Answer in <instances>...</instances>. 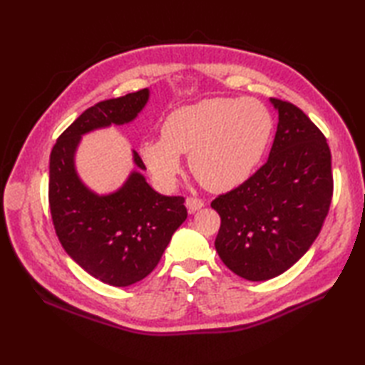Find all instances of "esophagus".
I'll return each instance as SVG.
<instances>
[{"mask_svg":"<svg viewBox=\"0 0 365 365\" xmlns=\"http://www.w3.org/2000/svg\"><path fill=\"white\" fill-rule=\"evenodd\" d=\"M185 205H187L190 213H195V212L200 210V208L204 207V200L197 199V197H188L187 202H185Z\"/></svg>","mask_w":365,"mask_h":365,"instance_id":"34e87169","label":"esophagus"}]
</instances>
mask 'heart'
<instances>
[{"mask_svg":"<svg viewBox=\"0 0 365 365\" xmlns=\"http://www.w3.org/2000/svg\"><path fill=\"white\" fill-rule=\"evenodd\" d=\"M273 131L267 106L255 98H207L166 115L161 139L141 145V157L158 187H174L190 155L192 175L207 190L226 192L245 183L265 155Z\"/></svg>","mask_w":365,"mask_h":365,"instance_id":"b5f03b06","label":"heart"}]
</instances>
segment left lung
I'll list each match as a JSON object with an SVG mask.
<instances>
[{
	"instance_id": "8db88e82",
	"label": "left lung",
	"mask_w": 365,
	"mask_h": 365,
	"mask_svg": "<svg viewBox=\"0 0 365 365\" xmlns=\"http://www.w3.org/2000/svg\"><path fill=\"white\" fill-rule=\"evenodd\" d=\"M279 122L268 161L212 208L221 216L215 240L230 271L268 281L293 267L319 237L332 199L331 150L298 106L269 98Z\"/></svg>"
}]
</instances>
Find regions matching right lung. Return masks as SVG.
<instances>
[{"mask_svg":"<svg viewBox=\"0 0 365 365\" xmlns=\"http://www.w3.org/2000/svg\"><path fill=\"white\" fill-rule=\"evenodd\" d=\"M147 100L149 89H141L88 108L58 138L50 155L48 200L59 242L84 271L113 287L149 276L188 216L182 196L160 195L139 170L118 191L103 196L91 191L76 174L75 152L81 136L131 122ZM133 161L145 169L135 150Z\"/></svg>","mask_w":365,"mask_h":365,"instance_id":"right-lung-1","label":"right lung"}]
</instances>
